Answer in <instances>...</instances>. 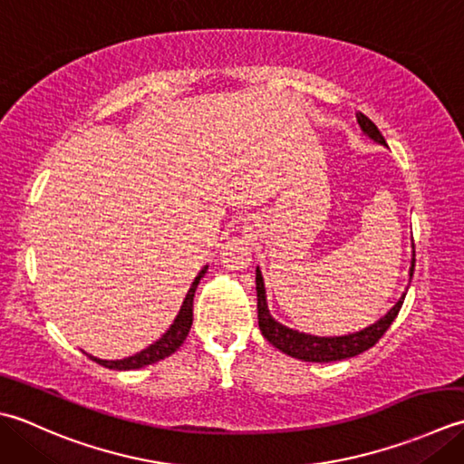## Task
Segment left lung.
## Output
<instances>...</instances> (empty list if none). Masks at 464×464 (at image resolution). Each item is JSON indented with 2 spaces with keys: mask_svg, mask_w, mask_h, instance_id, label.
I'll return each mask as SVG.
<instances>
[{
  "mask_svg": "<svg viewBox=\"0 0 464 464\" xmlns=\"http://www.w3.org/2000/svg\"><path fill=\"white\" fill-rule=\"evenodd\" d=\"M356 120H358V126H361V130L368 138H372L374 141H378V144L386 146L381 130L374 126L372 120H368L362 111L356 113ZM412 272H414V258L411 264V278H412ZM256 295H258V326L262 330V336L266 338L272 346H276L278 351L304 362H334V361H343V358L356 356L368 351V348H372L392 324V320L401 312V306L406 296L402 295V298L389 310V314L382 316L378 323L361 330V333L346 334V336H312L280 324L270 316L268 304H266V290H264L260 268H256Z\"/></svg>",
  "mask_w": 464,
  "mask_h": 464,
  "instance_id": "left-lung-1",
  "label": "left lung"
}]
</instances>
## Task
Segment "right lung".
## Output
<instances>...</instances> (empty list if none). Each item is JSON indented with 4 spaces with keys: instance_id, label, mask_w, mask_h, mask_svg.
I'll list each match as a JSON object with an SVG mask.
<instances>
[{
    "instance_id": "right-lung-1",
    "label": "right lung",
    "mask_w": 464,
    "mask_h": 464,
    "mask_svg": "<svg viewBox=\"0 0 464 464\" xmlns=\"http://www.w3.org/2000/svg\"><path fill=\"white\" fill-rule=\"evenodd\" d=\"M206 270H208V266H204L200 272H198V276L194 278L192 286H190V290H188V295H186V298L182 302V308H179L172 326L166 330V334L162 338L156 340V343L150 344L148 348H144V351H141V353L124 358V361H102V358L90 356L92 361H96L98 364L106 366V368H113V371H134V368L154 364L158 361H164L166 356L174 354L178 348L182 346L188 333H190V328H192V320H194V312H192V308H194V292L198 288V282H200V278L206 274Z\"/></svg>"
}]
</instances>
